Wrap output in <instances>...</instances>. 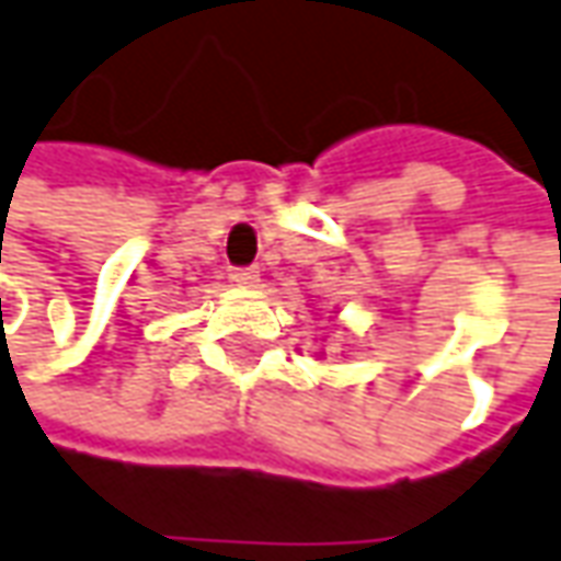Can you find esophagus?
<instances>
[{"label": "esophagus", "instance_id": "34e87169", "mask_svg": "<svg viewBox=\"0 0 561 561\" xmlns=\"http://www.w3.org/2000/svg\"><path fill=\"white\" fill-rule=\"evenodd\" d=\"M232 282H236L239 288H257L261 273H257V270H236V273H232Z\"/></svg>", "mask_w": 561, "mask_h": 561}]
</instances>
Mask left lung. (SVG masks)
<instances>
[{
    "label": "left lung",
    "instance_id": "1",
    "mask_svg": "<svg viewBox=\"0 0 561 561\" xmlns=\"http://www.w3.org/2000/svg\"><path fill=\"white\" fill-rule=\"evenodd\" d=\"M325 359V353H316V362H322Z\"/></svg>",
    "mask_w": 561,
    "mask_h": 561
}]
</instances>
